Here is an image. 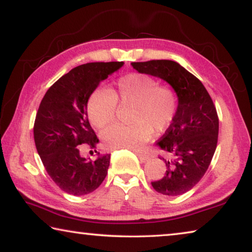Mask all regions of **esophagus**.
Wrapping results in <instances>:
<instances>
[{
    "instance_id": "esophagus-1",
    "label": "esophagus",
    "mask_w": 252,
    "mask_h": 252,
    "mask_svg": "<svg viewBox=\"0 0 252 252\" xmlns=\"http://www.w3.org/2000/svg\"><path fill=\"white\" fill-rule=\"evenodd\" d=\"M136 156H138L139 160L141 162H147L149 160V156L147 155V153H143V152H136Z\"/></svg>"
}]
</instances>
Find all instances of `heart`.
Listing matches in <instances>:
<instances>
[{
    "label": "heart",
    "instance_id": "b5f03b06",
    "mask_svg": "<svg viewBox=\"0 0 252 252\" xmlns=\"http://www.w3.org/2000/svg\"><path fill=\"white\" fill-rule=\"evenodd\" d=\"M117 103L131 105L129 126L114 125L101 132V139L109 149L135 150L153 133H162L172 125L178 111L176 92L161 87L151 76L132 73L118 80L110 91L97 89L89 97L88 116L92 125L104 127L116 117Z\"/></svg>",
    "mask_w": 252,
    "mask_h": 252
}]
</instances>
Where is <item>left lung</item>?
<instances>
[{
    "instance_id": "obj_1",
    "label": "left lung",
    "mask_w": 252,
    "mask_h": 252,
    "mask_svg": "<svg viewBox=\"0 0 252 252\" xmlns=\"http://www.w3.org/2000/svg\"><path fill=\"white\" fill-rule=\"evenodd\" d=\"M139 73L170 84L178 96V111L172 125L158 141L164 157L165 173L151 182L157 192L176 197L188 192L201 180L215 155L219 119L208 91L193 74L170 60L132 62Z\"/></svg>"
}]
</instances>
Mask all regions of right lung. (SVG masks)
<instances>
[{
  "label": "right lung",
  "mask_w": 252,
  "mask_h": 252,
  "mask_svg": "<svg viewBox=\"0 0 252 252\" xmlns=\"http://www.w3.org/2000/svg\"><path fill=\"white\" fill-rule=\"evenodd\" d=\"M123 64L92 62L76 66L61 76L41 101L34 122V142L46 172L66 193H91L106 177L109 153H97L91 160L80 155V146L87 143L95 148L99 143L89 123V97L101 81Z\"/></svg>",
  "instance_id": "right-lung-1"
}]
</instances>
